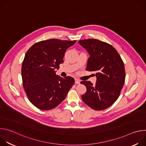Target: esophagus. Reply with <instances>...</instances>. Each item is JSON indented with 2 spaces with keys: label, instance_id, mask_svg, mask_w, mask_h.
<instances>
[{
  "label": "esophagus",
  "instance_id": "obj_1",
  "mask_svg": "<svg viewBox=\"0 0 146 146\" xmlns=\"http://www.w3.org/2000/svg\"><path fill=\"white\" fill-rule=\"evenodd\" d=\"M80 82V80L79 79H77V78H75V83L77 84H79Z\"/></svg>",
  "mask_w": 146,
  "mask_h": 146
}]
</instances>
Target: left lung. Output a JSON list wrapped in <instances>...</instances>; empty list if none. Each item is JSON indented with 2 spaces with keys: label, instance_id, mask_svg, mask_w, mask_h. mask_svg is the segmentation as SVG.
<instances>
[{
  "label": "left lung",
  "instance_id": "obj_1",
  "mask_svg": "<svg viewBox=\"0 0 146 146\" xmlns=\"http://www.w3.org/2000/svg\"><path fill=\"white\" fill-rule=\"evenodd\" d=\"M90 55L86 70L95 72V85L89 81H82L86 92L81 96L87 106L95 110H103L117 100L125 78L124 64L114 47L94 38L78 41Z\"/></svg>",
  "mask_w": 146,
  "mask_h": 146
}]
</instances>
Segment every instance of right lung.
Segmentation results:
<instances>
[{
  "mask_svg": "<svg viewBox=\"0 0 146 146\" xmlns=\"http://www.w3.org/2000/svg\"><path fill=\"white\" fill-rule=\"evenodd\" d=\"M76 41L43 40L27 52L21 68L23 84L28 99L37 108L49 110L56 108L74 85L73 77H62L55 69L63 63L66 50Z\"/></svg>",
  "mask_w": 146,
  "mask_h": 146,
  "instance_id": "obj_1",
  "label": "right lung"
}]
</instances>
